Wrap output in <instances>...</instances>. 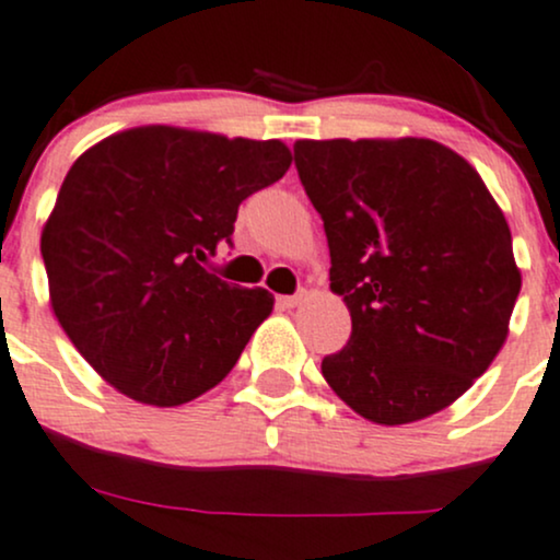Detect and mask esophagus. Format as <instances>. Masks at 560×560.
<instances>
[{"label":"esophagus","mask_w":560,"mask_h":560,"mask_svg":"<svg viewBox=\"0 0 560 560\" xmlns=\"http://www.w3.org/2000/svg\"><path fill=\"white\" fill-rule=\"evenodd\" d=\"M304 301H306V291H304V288H301V291L293 293V296H280L278 299V306H280V310H293V306L304 304Z\"/></svg>","instance_id":"esophagus-1"}]
</instances>
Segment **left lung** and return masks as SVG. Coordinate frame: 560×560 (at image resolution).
Returning <instances> with one entry per match:
<instances>
[{
	"label": "left lung",
	"mask_w": 560,
	"mask_h": 560,
	"mask_svg": "<svg viewBox=\"0 0 560 560\" xmlns=\"http://www.w3.org/2000/svg\"><path fill=\"white\" fill-rule=\"evenodd\" d=\"M293 159L328 235L330 291L351 314L325 381L381 425L450 407L498 357L521 291L492 192L423 137L299 140Z\"/></svg>",
	"instance_id": "obj_1"
}]
</instances>
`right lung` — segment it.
Instances as JSON below:
<instances>
[{"label":"right lung","instance_id":"1","mask_svg":"<svg viewBox=\"0 0 560 560\" xmlns=\"http://www.w3.org/2000/svg\"><path fill=\"white\" fill-rule=\"evenodd\" d=\"M291 166L280 140L137 127L66 174L42 230L49 304L79 354L129 399L177 407L217 386L272 312L211 256L237 206Z\"/></svg>","mask_w":560,"mask_h":560}]
</instances>
